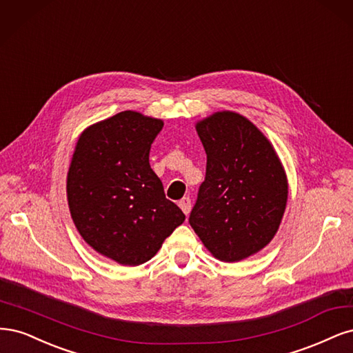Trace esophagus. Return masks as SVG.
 I'll use <instances>...</instances> for the list:
<instances>
[{
	"instance_id": "1",
	"label": "esophagus",
	"mask_w": 353,
	"mask_h": 353,
	"mask_svg": "<svg viewBox=\"0 0 353 353\" xmlns=\"http://www.w3.org/2000/svg\"><path fill=\"white\" fill-rule=\"evenodd\" d=\"M179 207L181 208V211H183L186 215L190 212V208H192V202H190V198L189 196H185L183 199L179 201Z\"/></svg>"
}]
</instances>
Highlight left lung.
<instances>
[{"label": "left lung", "instance_id": "left-lung-1", "mask_svg": "<svg viewBox=\"0 0 353 353\" xmlns=\"http://www.w3.org/2000/svg\"><path fill=\"white\" fill-rule=\"evenodd\" d=\"M207 173L189 223L208 251L237 263L265 248L288 202V177L274 148L254 123L219 111L196 123Z\"/></svg>", "mask_w": 353, "mask_h": 353}]
</instances>
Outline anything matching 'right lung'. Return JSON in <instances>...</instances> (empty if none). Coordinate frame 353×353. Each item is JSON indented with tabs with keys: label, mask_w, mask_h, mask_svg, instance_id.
<instances>
[{
	"label": "right lung",
	"mask_w": 353,
	"mask_h": 353,
	"mask_svg": "<svg viewBox=\"0 0 353 353\" xmlns=\"http://www.w3.org/2000/svg\"><path fill=\"white\" fill-rule=\"evenodd\" d=\"M163 120L121 111L79 136L67 173L76 229L95 251L121 265L150 261L185 221L150 165Z\"/></svg>",
	"instance_id": "obj_1"
}]
</instances>
